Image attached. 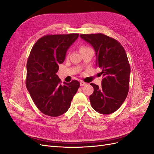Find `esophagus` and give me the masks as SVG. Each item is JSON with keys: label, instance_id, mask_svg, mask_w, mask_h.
<instances>
[{"label": "esophagus", "instance_id": "34e87169", "mask_svg": "<svg viewBox=\"0 0 154 154\" xmlns=\"http://www.w3.org/2000/svg\"><path fill=\"white\" fill-rule=\"evenodd\" d=\"M80 86H85V85H87L86 83L83 82H82V81H81V82H80Z\"/></svg>", "mask_w": 154, "mask_h": 154}]
</instances>
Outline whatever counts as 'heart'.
Listing matches in <instances>:
<instances>
[{
	"instance_id": "heart-1",
	"label": "heart",
	"mask_w": 154,
	"mask_h": 154,
	"mask_svg": "<svg viewBox=\"0 0 154 154\" xmlns=\"http://www.w3.org/2000/svg\"><path fill=\"white\" fill-rule=\"evenodd\" d=\"M83 48H85V47H82V48H81V49H83Z\"/></svg>"
}]
</instances>
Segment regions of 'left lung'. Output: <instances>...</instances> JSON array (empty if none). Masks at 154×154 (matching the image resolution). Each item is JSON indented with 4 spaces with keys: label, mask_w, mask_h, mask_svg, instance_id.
I'll use <instances>...</instances> for the list:
<instances>
[{
    "label": "left lung",
    "mask_w": 154,
    "mask_h": 154,
    "mask_svg": "<svg viewBox=\"0 0 154 154\" xmlns=\"http://www.w3.org/2000/svg\"><path fill=\"white\" fill-rule=\"evenodd\" d=\"M96 52V65L102 69L101 85L91 83L94 92L91 104L102 114L114 112L121 106L129 90L130 66L125 51L118 40L102 33L82 34Z\"/></svg>",
    "instance_id": "left-lung-1"
}]
</instances>
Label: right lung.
<instances>
[{
  "label": "right lung",
  "instance_id": "1",
  "mask_svg": "<svg viewBox=\"0 0 154 154\" xmlns=\"http://www.w3.org/2000/svg\"><path fill=\"white\" fill-rule=\"evenodd\" d=\"M78 33L48 35L36 41L27 62L26 85L35 105L45 115L57 117L68 110L80 83L63 82L57 75L67 49Z\"/></svg>",
  "mask_w": 154,
  "mask_h": 154
}]
</instances>
